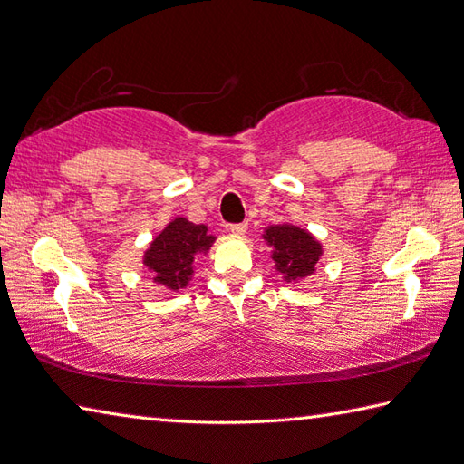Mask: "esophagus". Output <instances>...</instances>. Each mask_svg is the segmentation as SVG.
I'll list each match as a JSON object with an SVG mask.
<instances>
[{
    "label": "esophagus",
    "instance_id": "esophagus-1",
    "mask_svg": "<svg viewBox=\"0 0 464 464\" xmlns=\"http://www.w3.org/2000/svg\"><path fill=\"white\" fill-rule=\"evenodd\" d=\"M249 225L247 223H235V225H229V231L231 235H235V237H243L245 233H247Z\"/></svg>",
    "mask_w": 464,
    "mask_h": 464
}]
</instances>
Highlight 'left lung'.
Here are the masks:
<instances>
[{
    "label": "left lung",
    "instance_id": "left-lung-1",
    "mask_svg": "<svg viewBox=\"0 0 464 464\" xmlns=\"http://www.w3.org/2000/svg\"><path fill=\"white\" fill-rule=\"evenodd\" d=\"M263 239L273 249L271 259L287 283H297L313 275L323 255L321 243L309 231L291 223L267 227Z\"/></svg>",
    "mask_w": 464,
    "mask_h": 464
}]
</instances>
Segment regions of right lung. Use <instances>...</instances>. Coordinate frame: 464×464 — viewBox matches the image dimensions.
I'll use <instances>...</instances> for the list:
<instances>
[{
  "label": "right lung",
  "mask_w": 464,
  "mask_h": 464,
  "mask_svg": "<svg viewBox=\"0 0 464 464\" xmlns=\"http://www.w3.org/2000/svg\"><path fill=\"white\" fill-rule=\"evenodd\" d=\"M215 241L207 225H195L185 217L167 223L165 229L151 241L143 255V265L150 269L153 283L171 291H179L193 277L197 253H207Z\"/></svg>",
  "instance_id": "add662e5"
}]
</instances>
